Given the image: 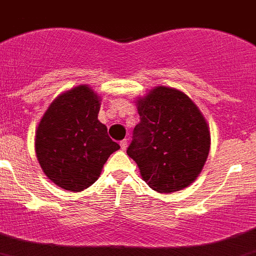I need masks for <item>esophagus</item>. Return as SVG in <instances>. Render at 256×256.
<instances>
[{"label":"esophagus","instance_id":"1","mask_svg":"<svg viewBox=\"0 0 256 256\" xmlns=\"http://www.w3.org/2000/svg\"><path fill=\"white\" fill-rule=\"evenodd\" d=\"M120 146L122 150H126L128 148V138H124L122 141H120Z\"/></svg>","mask_w":256,"mask_h":256}]
</instances>
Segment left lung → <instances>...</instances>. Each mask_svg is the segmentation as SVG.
<instances>
[{"label": "left lung", "instance_id": "obj_1", "mask_svg": "<svg viewBox=\"0 0 256 256\" xmlns=\"http://www.w3.org/2000/svg\"><path fill=\"white\" fill-rule=\"evenodd\" d=\"M138 111L140 122L126 152L144 180L158 192L190 185L210 148L209 128L198 106L181 91L158 86L138 100Z\"/></svg>", "mask_w": 256, "mask_h": 256}]
</instances>
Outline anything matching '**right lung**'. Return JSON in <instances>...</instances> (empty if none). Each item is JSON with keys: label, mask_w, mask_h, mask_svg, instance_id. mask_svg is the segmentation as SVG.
I'll list each match as a JSON object with an SVG mask.
<instances>
[{"label": "right lung", "mask_w": 256, "mask_h": 256, "mask_svg": "<svg viewBox=\"0 0 256 256\" xmlns=\"http://www.w3.org/2000/svg\"><path fill=\"white\" fill-rule=\"evenodd\" d=\"M100 98L86 85L60 95L36 131V155L47 178L70 191H82L100 176L108 156L120 148L98 120Z\"/></svg>", "instance_id": "obj_1"}]
</instances>
